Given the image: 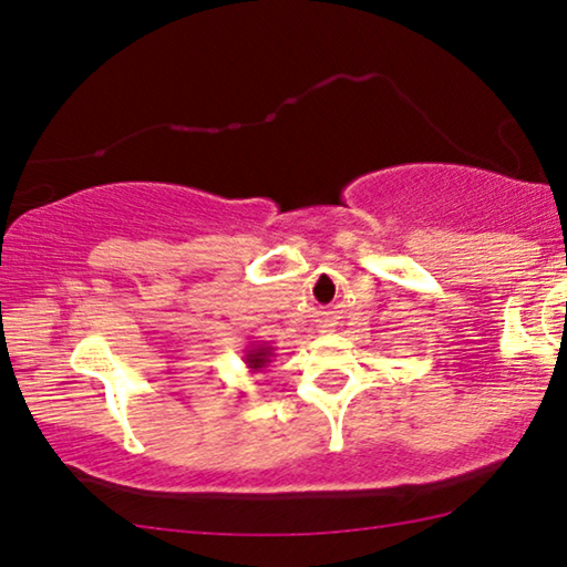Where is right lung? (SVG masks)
Segmentation results:
<instances>
[{
	"instance_id": "obj_1",
	"label": "right lung",
	"mask_w": 567,
	"mask_h": 567,
	"mask_svg": "<svg viewBox=\"0 0 567 567\" xmlns=\"http://www.w3.org/2000/svg\"><path fill=\"white\" fill-rule=\"evenodd\" d=\"M270 355H274V348L268 343H250V348H247L243 355V361L250 374H258V371H262L270 363Z\"/></svg>"
}]
</instances>
